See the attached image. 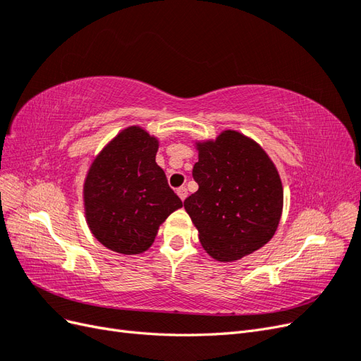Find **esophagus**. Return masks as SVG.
Listing matches in <instances>:
<instances>
[{
    "label": "esophagus",
    "instance_id": "1",
    "mask_svg": "<svg viewBox=\"0 0 361 361\" xmlns=\"http://www.w3.org/2000/svg\"><path fill=\"white\" fill-rule=\"evenodd\" d=\"M176 192H178L179 199H180L182 202L188 197V191H187V188H185V187H180V188H178V190H176Z\"/></svg>",
    "mask_w": 361,
    "mask_h": 361
}]
</instances>
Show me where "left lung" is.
Segmentation results:
<instances>
[{
	"instance_id": "8db88e82",
	"label": "left lung",
	"mask_w": 361,
	"mask_h": 361,
	"mask_svg": "<svg viewBox=\"0 0 361 361\" xmlns=\"http://www.w3.org/2000/svg\"><path fill=\"white\" fill-rule=\"evenodd\" d=\"M199 190L183 202L206 253L233 262L274 236L283 211V185L274 162L253 138L226 129L194 143Z\"/></svg>"
}]
</instances>
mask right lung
I'll return each instance as SVG.
<instances>
[{"label":"right lung","mask_w":361,"mask_h":361,"mask_svg":"<svg viewBox=\"0 0 361 361\" xmlns=\"http://www.w3.org/2000/svg\"><path fill=\"white\" fill-rule=\"evenodd\" d=\"M159 140L128 126L94 157L82 185L84 215L108 250L133 256L154 244L159 226L182 202L155 158Z\"/></svg>","instance_id":"1"}]
</instances>
